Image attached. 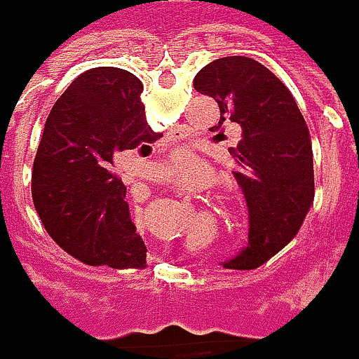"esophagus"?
<instances>
[{"label": "esophagus", "instance_id": "esophagus-1", "mask_svg": "<svg viewBox=\"0 0 359 359\" xmlns=\"http://www.w3.org/2000/svg\"><path fill=\"white\" fill-rule=\"evenodd\" d=\"M166 172H168V177H170V172H172V170H170V168H168V170H166Z\"/></svg>", "mask_w": 359, "mask_h": 359}]
</instances>
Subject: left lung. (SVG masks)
Returning <instances> with one entry per match:
<instances>
[{"instance_id":"left-lung-1","label":"left lung","mask_w":359,"mask_h":359,"mask_svg":"<svg viewBox=\"0 0 359 359\" xmlns=\"http://www.w3.org/2000/svg\"><path fill=\"white\" fill-rule=\"evenodd\" d=\"M193 84L219 104L221 118L210 133L223 138L226 124L239 130L229 152L249 209V241L225 267L255 269L297 235L313 203L309 128L287 86L253 57H219Z\"/></svg>"}]
</instances>
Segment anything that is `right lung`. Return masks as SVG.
<instances>
[{
    "label": "right lung",
    "instance_id": "1",
    "mask_svg": "<svg viewBox=\"0 0 359 359\" xmlns=\"http://www.w3.org/2000/svg\"><path fill=\"white\" fill-rule=\"evenodd\" d=\"M142 82L120 68L80 74L46 120L32 172L39 219L66 253L86 265L142 267L147 247L130 221L120 152L158 140L140 100Z\"/></svg>",
    "mask_w": 359,
    "mask_h": 359
}]
</instances>
